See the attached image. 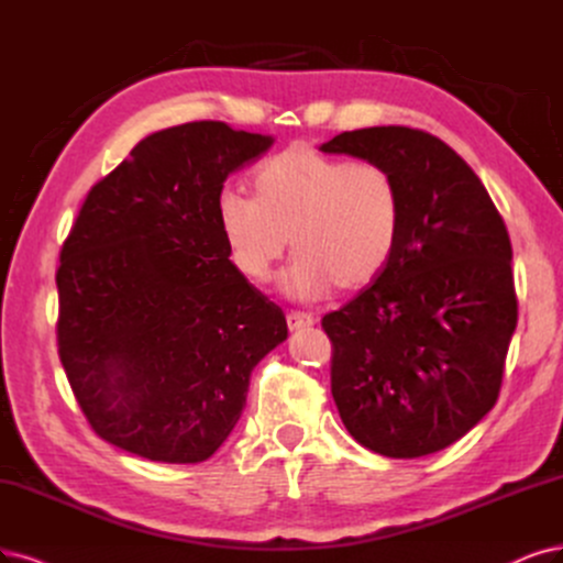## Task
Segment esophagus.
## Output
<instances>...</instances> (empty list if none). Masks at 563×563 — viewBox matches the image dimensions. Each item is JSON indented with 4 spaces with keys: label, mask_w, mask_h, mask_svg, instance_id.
<instances>
[{
    "label": "esophagus",
    "mask_w": 563,
    "mask_h": 563,
    "mask_svg": "<svg viewBox=\"0 0 563 563\" xmlns=\"http://www.w3.org/2000/svg\"><path fill=\"white\" fill-rule=\"evenodd\" d=\"M316 324V318L308 316V313H287V327L289 331H301Z\"/></svg>",
    "instance_id": "obj_1"
}]
</instances>
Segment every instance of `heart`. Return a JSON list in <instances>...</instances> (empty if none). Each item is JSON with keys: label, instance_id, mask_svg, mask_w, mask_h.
<instances>
[{"label": "heart", "instance_id": "b5f03b06", "mask_svg": "<svg viewBox=\"0 0 563 563\" xmlns=\"http://www.w3.org/2000/svg\"><path fill=\"white\" fill-rule=\"evenodd\" d=\"M255 190L222 187L218 224L234 264L253 280L268 278L292 236L297 257L280 278L289 299L318 301L334 285L366 287L397 253L401 190L383 164L292 145L260 166Z\"/></svg>", "mask_w": 563, "mask_h": 563}]
</instances>
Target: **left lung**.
Returning <instances> with one entry per match:
<instances>
[{
	"instance_id": "8db88e82",
	"label": "left lung",
	"mask_w": 563,
	"mask_h": 563,
	"mask_svg": "<svg viewBox=\"0 0 563 563\" xmlns=\"http://www.w3.org/2000/svg\"><path fill=\"white\" fill-rule=\"evenodd\" d=\"M389 169L401 190L397 253L322 318L331 394L364 448L412 460L460 441L496 404L517 327L512 247L485 185L450 145L410 128L320 145Z\"/></svg>"
}]
</instances>
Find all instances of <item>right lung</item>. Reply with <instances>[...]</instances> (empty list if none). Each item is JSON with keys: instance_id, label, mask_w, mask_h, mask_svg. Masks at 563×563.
Segmentation results:
<instances>
[{"instance_id": "add662e5", "label": "right lung", "mask_w": 563, "mask_h": 563, "mask_svg": "<svg viewBox=\"0 0 563 563\" xmlns=\"http://www.w3.org/2000/svg\"><path fill=\"white\" fill-rule=\"evenodd\" d=\"M274 136L201 120L141 139L82 203L57 268L59 362L111 445L197 464L236 427L283 310L229 260L222 183Z\"/></svg>"}]
</instances>
